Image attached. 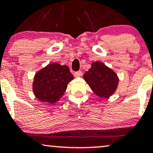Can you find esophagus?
<instances>
[{
    "label": "esophagus",
    "mask_w": 153,
    "mask_h": 153,
    "mask_svg": "<svg viewBox=\"0 0 153 153\" xmlns=\"http://www.w3.org/2000/svg\"><path fill=\"white\" fill-rule=\"evenodd\" d=\"M74 75L75 77H80L82 75V72L81 71H76L74 73Z\"/></svg>",
    "instance_id": "obj_1"
}]
</instances>
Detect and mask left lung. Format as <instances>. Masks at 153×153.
Segmentation results:
<instances>
[{"mask_svg":"<svg viewBox=\"0 0 153 153\" xmlns=\"http://www.w3.org/2000/svg\"><path fill=\"white\" fill-rule=\"evenodd\" d=\"M83 78L95 94L105 99L115 92L119 83L117 75L101 62H93Z\"/></svg>","mask_w":153,"mask_h":153,"instance_id":"left-lung-1","label":"left lung"}]
</instances>
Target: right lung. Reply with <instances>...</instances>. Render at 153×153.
<instances>
[{"label": "right lung", "instance_id": "1", "mask_svg": "<svg viewBox=\"0 0 153 153\" xmlns=\"http://www.w3.org/2000/svg\"><path fill=\"white\" fill-rule=\"evenodd\" d=\"M73 79V75L67 65L49 64L35 75L33 91L39 101L52 104L62 98L68 82Z\"/></svg>", "mask_w": 153, "mask_h": 153}]
</instances>
